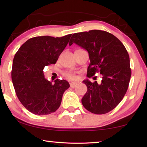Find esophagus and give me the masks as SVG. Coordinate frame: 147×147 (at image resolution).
<instances>
[{
    "mask_svg": "<svg viewBox=\"0 0 147 147\" xmlns=\"http://www.w3.org/2000/svg\"><path fill=\"white\" fill-rule=\"evenodd\" d=\"M76 85H77V82H73L70 83V86L71 88H75Z\"/></svg>",
    "mask_w": 147,
    "mask_h": 147,
    "instance_id": "1",
    "label": "esophagus"
}]
</instances>
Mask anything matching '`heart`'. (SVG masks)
<instances>
[{"label":"heart","instance_id":"heart-1","mask_svg":"<svg viewBox=\"0 0 147 147\" xmlns=\"http://www.w3.org/2000/svg\"><path fill=\"white\" fill-rule=\"evenodd\" d=\"M63 75L66 77L69 80H74L76 78V74L73 71H66L63 73Z\"/></svg>","mask_w":147,"mask_h":147}]
</instances>
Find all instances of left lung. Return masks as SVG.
Returning <instances> with one entry per match:
<instances>
[{
  "label": "left lung",
  "instance_id": "left-lung-1",
  "mask_svg": "<svg viewBox=\"0 0 147 147\" xmlns=\"http://www.w3.org/2000/svg\"><path fill=\"white\" fill-rule=\"evenodd\" d=\"M76 43L89 53V78L99 72L101 84L85 80L88 91L82 103L94 114H105L113 109L123 100L131 77L130 58L124 45L115 36L106 31L92 30L75 33L69 45Z\"/></svg>",
  "mask_w": 147,
  "mask_h": 147
}]
</instances>
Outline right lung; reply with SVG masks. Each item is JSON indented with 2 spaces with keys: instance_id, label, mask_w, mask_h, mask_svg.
<instances>
[{
  "instance_id": "add662e5",
  "label": "right lung",
  "mask_w": 147,
  "mask_h": 147,
  "mask_svg": "<svg viewBox=\"0 0 147 147\" xmlns=\"http://www.w3.org/2000/svg\"><path fill=\"white\" fill-rule=\"evenodd\" d=\"M71 36L34 37L22 45L14 56L11 79L15 91L24 108L35 115L56 111L70 87L65 80L56 79L52 84L45 78L43 69L56 63Z\"/></svg>"
}]
</instances>
